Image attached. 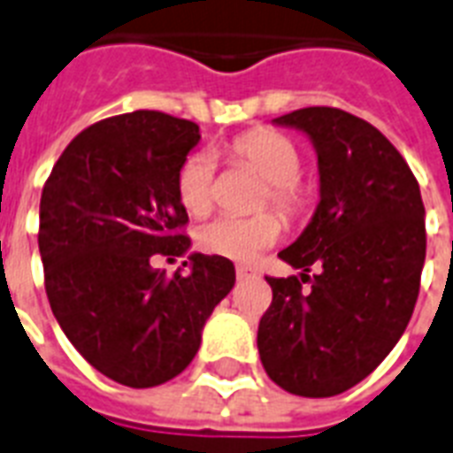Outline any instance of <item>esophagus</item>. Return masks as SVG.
<instances>
[{
	"instance_id": "obj_1",
	"label": "esophagus",
	"mask_w": 453,
	"mask_h": 453,
	"mask_svg": "<svg viewBox=\"0 0 453 453\" xmlns=\"http://www.w3.org/2000/svg\"><path fill=\"white\" fill-rule=\"evenodd\" d=\"M249 277H256V270L249 265H237V280H249Z\"/></svg>"
}]
</instances>
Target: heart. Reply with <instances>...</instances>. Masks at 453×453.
Listing matches in <instances>:
<instances>
[{
    "label": "heart",
    "mask_w": 453,
    "mask_h": 453,
    "mask_svg": "<svg viewBox=\"0 0 453 453\" xmlns=\"http://www.w3.org/2000/svg\"><path fill=\"white\" fill-rule=\"evenodd\" d=\"M237 166L256 171L265 180L261 206L273 204L284 216H298L308 204V192L298 180L301 152L289 138L270 129L249 131L234 138L227 148ZM216 162L211 152H195L178 171V197L190 213L209 211L213 199ZM282 234V223L273 213L251 219L216 216L199 230V244L209 254L226 256L233 261H251L263 249L273 247Z\"/></svg>",
    "instance_id": "heart-1"
}]
</instances>
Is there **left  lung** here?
Returning a JSON list of instances; mask_svg holds the SVG:
<instances>
[{
    "label": "left lung",
    "instance_id": "obj_1",
    "mask_svg": "<svg viewBox=\"0 0 453 453\" xmlns=\"http://www.w3.org/2000/svg\"><path fill=\"white\" fill-rule=\"evenodd\" d=\"M273 122L310 138L319 204L280 251L313 287L265 277L273 303L258 324V355L287 393L331 397L366 379L407 329L426 261V209L409 164L365 119L303 108Z\"/></svg>",
    "mask_w": 453,
    "mask_h": 453
}]
</instances>
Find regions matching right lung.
Listing matches in <instances>:
<instances>
[{
	"instance_id": "1",
	"label": "right lung",
	"mask_w": 453,
	"mask_h": 453,
	"mask_svg": "<svg viewBox=\"0 0 453 453\" xmlns=\"http://www.w3.org/2000/svg\"><path fill=\"white\" fill-rule=\"evenodd\" d=\"M188 119L136 110L84 129L39 202V254L53 317L103 376L152 388L197 355L213 308L234 287L223 256L188 254L166 278L151 256L184 255L178 171L199 143Z\"/></svg>"
}]
</instances>
